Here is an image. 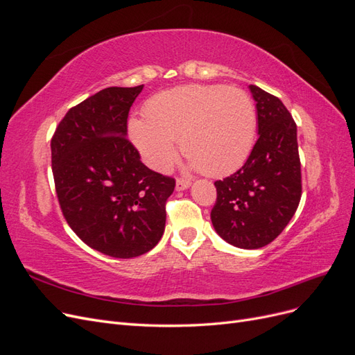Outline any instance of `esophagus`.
Returning a JSON list of instances; mask_svg holds the SVG:
<instances>
[{
	"instance_id": "34e87169",
	"label": "esophagus",
	"mask_w": 355,
	"mask_h": 355,
	"mask_svg": "<svg viewBox=\"0 0 355 355\" xmlns=\"http://www.w3.org/2000/svg\"><path fill=\"white\" fill-rule=\"evenodd\" d=\"M189 187H191V180L184 179V178H178L176 179V189L178 191H184V189H187Z\"/></svg>"
}]
</instances>
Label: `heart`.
Segmentation results:
<instances>
[{
  "label": "heart",
  "instance_id": "1",
  "mask_svg": "<svg viewBox=\"0 0 355 355\" xmlns=\"http://www.w3.org/2000/svg\"><path fill=\"white\" fill-rule=\"evenodd\" d=\"M145 116L128 121V136L157 171H167L175 163L176 141L192 167L214 178L241 167L254 144V103L241 89L180 85L149 99Z\"/></svg>",
  "mask_w": 355,
  "mask_h": 355
}]
</instances>
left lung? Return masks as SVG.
<instances>
[{"instance_id":"8db88e82","label":"left lung","mask_w":355,"mask_h":355,"mask_svg":"<svg viewBox=\"0 0 355 355\" xmlns=\"http://www.w3.org/2000/svg\"><path fill=\"white\" fill-rule=\"evenodd\" d=\"M259 137L244 166L214 182L211 223L220 237L240 249H259L287 227L302 196L296 123L283 102L250 85Z\"/></svg>"}]
</instances>
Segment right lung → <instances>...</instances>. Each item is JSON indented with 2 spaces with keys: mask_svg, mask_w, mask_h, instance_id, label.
<instances>
[{
  "mask_svg": "<svg viewBox=\"0 0 355 355\" xmlns=\"http://www.w3.org/2000/svg\"><path fill=\"white\" fill-rule=\"evenodd\" d=\"M142 89L108 87L90 96L72 106L51 137L63 218L92 249L121 259L157 245L176 185L148 168L125 137L128 111Z\"/></svg>",
  "mask_w": 355,
  "mask_h": 355,
  "instance_id": "right-lung-1",
  "label": "right lung"
}]
</instances>
